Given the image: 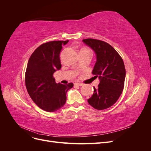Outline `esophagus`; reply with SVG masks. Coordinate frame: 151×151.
Instances as JSON below:
<instances>
[{"label":"esophagus","instance_id":"34e87169","mask_svg":"<svg viewBox=\"0 0 151 151\" xmlns=\"http://www.w3.org/2000/svg\"><path fill=\"white\" fill-rule=\"evenodd\" d=\"M74 84H75V85H77V86H82L84 85L83 83H75Z\"/></svg>","mask_w":151,"mask_h":151}]
</instances>
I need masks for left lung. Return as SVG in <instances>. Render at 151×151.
Masks as SVG:
<instances>
[{
	"mask_svg": "<svg viewBox=\"0 0 151 151\" xmlns=\"http://www.w3.org/2000/svg\"><path fill=\"white\" fill-rule=\"evenodd\" d=\"M83 42L96 54L92 73L99 80L98 88L94 87V93L88 101L96 109H106L115 104L122 93L126 74L124 63L115 48L103 41L88 38Z\"/></svg>",
	"mask_w": 151,
	"mask_h": 151,
	"instance_id": "8db88e82",
	"label": "left lung"
}]
</instances>
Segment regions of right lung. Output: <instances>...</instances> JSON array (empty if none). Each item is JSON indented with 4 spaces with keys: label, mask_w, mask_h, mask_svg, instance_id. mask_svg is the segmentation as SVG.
Returning a JSON list of instances; mask_svg holds the SVG:
<instances>
[{
    "label": "right lung",
    "mask_w": 151,
    "mask_h": 151,
    "mask_svg": "<svg viewBox=\"0 0 151 151\" xmlns=\"http://www.w3.org/2000/svg\"><path fill=\"white\" fill-rule=\"evenodd\" d=\"M67 41H53L40 45L32 53L27 65L25 84L32 100L38 107L54 112L63 106L66 94L74 84L56 83L53 73L62 65L60 53Z\"/></svg>",
    "instance_id": "right-lung-1"
}]
</instances>
